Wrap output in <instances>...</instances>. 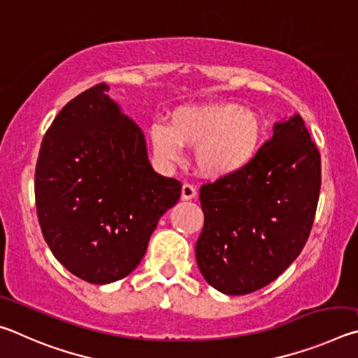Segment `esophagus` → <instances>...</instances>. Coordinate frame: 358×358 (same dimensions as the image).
<instances>
[{"mask_svg":"<svg viewBox=\"0 0 358 358\" xmlns=\"http://www.w3.org/2000/svg\"><path fill=\"white\" fill-rule=\"evenodd\" d=\"M197 196V191L196 187H194L192 185H183V187H181V199L183 201H191V199H194Z\"/></svg>","mask_w":358,"mask_h":358,"instance_id":"1","label":"esophagus"}]
</instances>
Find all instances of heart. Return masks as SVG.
<instances>
[{
	"label": "heart",
	"instance_id": "b5f03b06",
	"mask_svg": "<svg viewBox=\"0 0 358 358\" xmlns=\"http://www.w3.org/2000/svg\"><path fill=\"white\" fill-rule=\"evenodd\" d=\"M264 123L259 115L234 102L185 106L173 110L171 124L150 128L153 151L162 161L180 159L181 147L196 148L194 164L205 178H229L243 172L259 153Z\"/></svg>",
	"mask_w": 358,
	"mask_h": 358
}]
</instances>
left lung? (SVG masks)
Masks as SVG:
<instances>
[{
    "label": "left lung",
    "mask_w": 358,
    "mask_h": 358,
    "mask_svg": "<svg viewBox=\"0 0 358 358\" xmlns=\"http://www.w3.org/2000/svg\"><path fill=\"white\" fill-rule=\"evenodd\" d=\"M320 189V155L299 113L243 172L201 187L205 222L199 270L226 295L256 292L299 257L310 237Z\"/></svg>",
    "instance_id": "1"
}]
</instances>
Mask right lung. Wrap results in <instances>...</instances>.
Masks as SVG:
<instances>
[{
	"label": "right lung",
	"mask_w": 358,
	"mask_h": 358,
	"mask_svg": "<svg viewBox=\"0 0 358 358\" xmlns=\"http://www.w3.org/2000/svg\"><path fill=\"white\" fill-rule=\"evenodd\" d=\"M99 83L68 102L41 145L34 194L42 235L72 275L128 276L181 183L156 173L142 129Z\"/></svg>",
	"instance_id": "right-lung-1"
}]
</instances>
